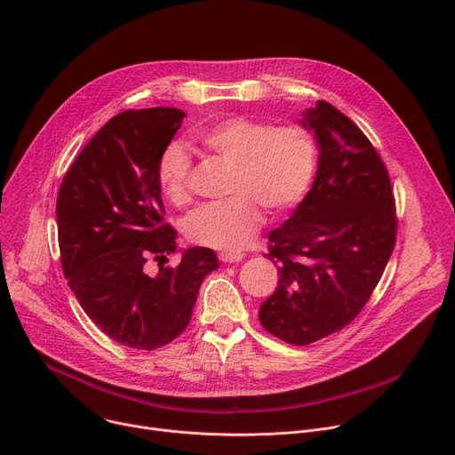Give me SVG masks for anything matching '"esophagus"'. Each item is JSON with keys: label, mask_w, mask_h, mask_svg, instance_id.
Returning a JSON list of instances; mask_svg holds the SVG:
<instances>
[{"label": "esophagus", "mask_w": 455, "mask_h": 455, "mask_svg": "<svg viewBox=\"0 0 455 455\" xmlns=\"http://www.w3.org/2000/svg\"><path fill=\"white\" fill-rule=\"evenodd\" d=\"M244 259L243 251H221L220 253V261L221 263H239Z\"/></svg>", "instance_id": "1"}]
</instances>
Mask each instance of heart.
<instances>
[{"label": "heart", "instance_id": "obj_1", "mask_svg": "<svg viewBox=\"0 0 455 455\" xmlns=\"http://www.w3.org/2000/svg\"><path fill=\"white\" fill-rule=\"evenodd\" d=\"M198 140L232 164L227 194L185 218V235L200 246L237 251L246 248L263 223V211L284 214L297 207L313 181L316 144L306 127L275 125L250 116H230L212 124ZM164 196L183 205L190 198V158L172 142L156 164Z\"/></svg>", "mask_w": 455, "mask_h": 455}]
</instances>
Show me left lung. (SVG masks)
Here are the masks:
<instances>
[{"instance_id":"8db88e82","label":"left lung","mask_w":455,"mask_h":455,"mask_svg":"<svg viewBox=\"0 0 455 455\" xmlns=\"http://www.w3.org/2000/svg\"><path fill=\"white\" fill-rule=\"evenodd\" d=\"M299 124L318 146L316 174L291 216L268 235L279 284L259 320L274 337L307 346L362 311L393 253L396 212L387 169L351 118L318 100Z\"/></svg>"}]
</instances>
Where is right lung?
<instances>
[{"instance_id":"right-lung-1","label":"right lung","mask_w":455,"mask_h":455,"mask_svg":"<svg viewBox=\"0 0 455 455\" xmlns=\"http://www.w3.org/2000/svg\"><path fill=\"white\" fill-rule=\"evenodd\" d=\"M185 113L129 109L86 144L57 196L60 263L86 315L115 342L153 351L183 333L204 279L220 263L214 250H181L176 268L148 272V261L176 253L164 223L156 164Z\"/></svg>"}]
</instances>
